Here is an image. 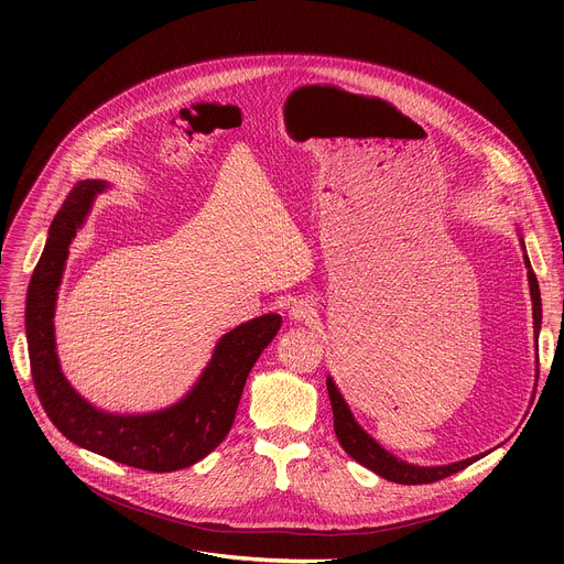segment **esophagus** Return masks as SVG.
<instances>
[{
    "label": "esophagus",
    "mask_w": 564,
    "mask_h": 564,
    "mask_svg": "<svg viewBox=\"0 0 564 564\" xmlns=\"http://www.w3.org/2000/svg\"><path fill=\"white\" fill-rule=\"evenodd\" d=\"M292 318L296 321H312L316 316V310H314V303L307 301V299H299L292 303V310H290Z\"/></svg>",
    "instance_id": "obj_1"
}]
</instances>
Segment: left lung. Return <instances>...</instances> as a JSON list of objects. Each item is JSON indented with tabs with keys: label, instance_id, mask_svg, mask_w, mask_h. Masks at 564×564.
<instances>
[{
	"label": "left lung",
	"instance_id": "obj_1",
	"mask_svg": "<svg viewBox=\"0 0 564 564\" xmlns=\"http://www.w3.org/2000/svg\"><path fill=\"white\" fill-rule=\"evenodd\" d=\"M524 263L529 268V285H531V301H533V333L538 339L540 321H542L540 288H538V279L531 270L529 259H524ZM328 394H330V404H333L335 433H337V440L344 446V451L352 459H357L359 464L370 468L372 473H377L390 481H397V485H431V481H440V479L470 466L473 462H477L481 457V455H477V457H468V459L446 464V466H415V464L401 462L394 455L386 453L366 431H361V426L355 422L348 404L344 401L341 392L337 390V386L333 383L330 377H328Z\"/></svg>",
	"mask_w": 564,
	"mask_h": 564
}]
</instances>
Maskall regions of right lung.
<instances>
[{
  "label": "right lung",
  "mask_w": 564,
  "mask_h": 564,
  "mask_svg": "<svg viewBox=\"0 0 564 564\" xmlns=\"http://www.w3.org/2000/svg\"><path fill=\"white\" fill-rule=\"evenodd\" d=\"M100 183L79 181L57 209L46 248L26 296V339L35 392L48 420L73 444L113 462L170 473L209 455L229 433L240 394L259 355L281 328L279 314H263L227 333L194 390L181 404L153 415H109L79 397L59 372L53 307L68 243L83 225Z\"/></svg>",
  "instance_id": "add662e5"
}]
</instances>
